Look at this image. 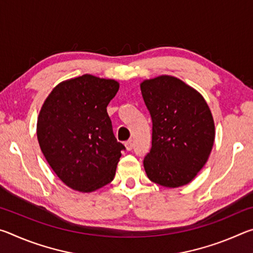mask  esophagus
Masks as SVG:
<instances>
[{
    "label": "esophagus",
    "instance_id": "obj_1",
    "mask_svg": "<svg viewBox=\"0 0 253 253\" xmlns=\"http://www.w3.org/2000/svg\"><path fill=\"white\" fill-rule=\"evenodd\" d=\"M125 147H126L127 151H131V149H132V143H131V140H128V142L125 143Z\"/></svg>",
    "mask_w": 253,
    "mask_h": 253
}]
</instances>
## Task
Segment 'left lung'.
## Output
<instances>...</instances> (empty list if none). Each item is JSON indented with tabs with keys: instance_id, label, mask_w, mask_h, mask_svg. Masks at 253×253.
<instances>
[{
	"instance_id": "8db88e82",
	"label": "left lung",
	"mask_w": 253,
	"mask_h": 253,
	"mask_svg": "<svg viewBox=\"0 0 253 253\" xmlns=\"http://www.w3.org/2000/svg\"><path fill=\"white\" fill-rule=\"evenodd\" d=\"M140 91L153 122L145 172L158 185H186L208 162L215 138L208 102L196 89L168 75L143 80Z\"/></svg>"
}]
</instances>
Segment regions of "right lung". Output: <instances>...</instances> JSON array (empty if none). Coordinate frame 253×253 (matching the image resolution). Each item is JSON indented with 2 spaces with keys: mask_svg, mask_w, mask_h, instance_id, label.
<instances>
[{
  "mask_svg": "<svg viewBox=\"0 0 253 253\" xmlns=\"http://www.w3.org/2000/svg\"><path fill=\"white\" fill-rule=\"evenodd\" d=\"M118 89L116 80L87 74L58 84L41 107L38 142L72 190L90 193L114 179L125 146L114 135L107 106Z\"/></svg>",
  "mask_w": 253,
  "mask_h": 253,
  "instance_id": "add662e5",
  "label": "right lung"
}]
</instances>
